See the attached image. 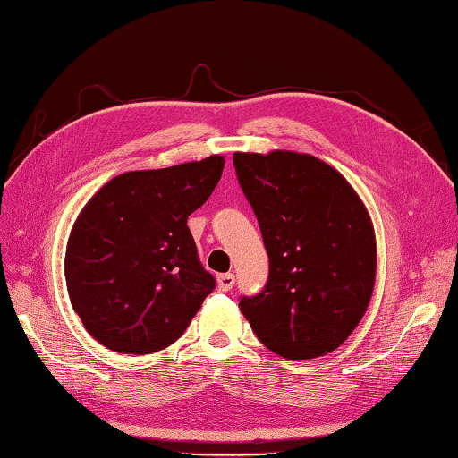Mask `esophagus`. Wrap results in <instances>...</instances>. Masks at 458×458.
Returning <instances> with one entry per match:
<instances>
[{"instance_id":"34e87169","label":"esophagus","mask_w":458,"mask_h":458,"mask_svg":"<svg viewBox=\"0 0 458 458\" xmlns=\"http://www.w3.org/2000/svg\"><path fill=\"white\" fill-rule=\"evenodd\" d=\"M216 284H219L221 292H231L235 285V276L233 274H221L216 277Z\"/></svg>"}]
</instances>
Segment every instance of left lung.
Returning a JSON list of instances; mask_svg holds the SVG:
<instances>
[{"instance_id":"obj_1","label":"left lung","mask_w":458,"mask_h":458,"mask_svg":"<svg viewBox=\"0 0 458 458\" xmlns=\"http://www.w3.org/2000/svg\"><path fill=\"white\" fill-rule=\"evenodd\" d=\"M233 166L269 255L266 285L242 295L239 308L276 354L324 356L354 332L372 298L376 242L366 207L316 157L235 152Z\"/></svg>"}]
</instances>
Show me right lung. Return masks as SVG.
Wrapping results in <instances>:
<instances>
[{"mask_svg":"<svg viewBox=\"0 0 458 458\" xmlns=\"http://www.w3.org/2000/svg\"><path fill=\"white\" fill-rule=\"evenodd\" d=\"M223 165L215 155L118 174L82 208L68 239L66 285L102 346L120 354L171 346L215 290L187 219L211 197Z\"/></svg>","mask_w":458,"mask_h":458,"instance_id":"add662e5","label":"right lung"}]
</instances>
